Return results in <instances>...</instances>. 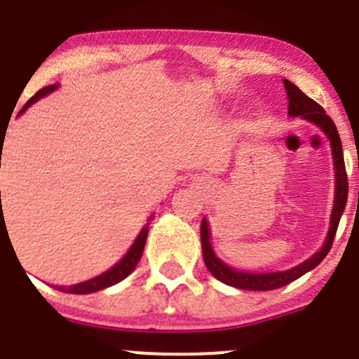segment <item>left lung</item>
Segmentation results:
<instances>
[{
	"label": "left lung",
	"mask_w": 359,
	"mask_h": 359,
	"mask_svg": "<svg viewBox=\"0 0 359 359\" xmlns=\"http://www.w3.org/2000/svg\"><path fill=\"white\" fill-rule=\"evenodd\" d=\"M285 88L288 93V114L300 116V118L313 121L314 125L320 126L327 137L330 139L332 154H334V166H335V198H334V210H332V219H330V229H328V236L325 240V245L321 247L320 252L314 253L311 259L306 262L299 264V266L292 267L288 271H281V273H245V271H238L234 267H229L224 264L219 257L213 252L212 243H210V231L208 222L206 219L201 220V248H203V260L205 266L208 267L210 273L222 283L229 285V287L241 288V290H276V288L285 287V285L292 283L297 278L304 276L307 271L314 269L325 257L330 252L332 245H334V238L339 227L340 217H342L344 208L347 203V173H346V163H344V153H342V142H340L339 132H337L335 123L332 121L330 116L325 112L323 107L313 99L300 92L292 81L283 79Z\"/></svg>",
	"instance_id": "left-lung-1"
}]
</instances>
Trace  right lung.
I'll return each mask as SVG.
<instances>
[{"mask_svg":"<svg viewBox=\"0 0 359 359\" xmlns=\"http://www.w3.org/2000/svg\"><path fill=\"white\" fill-rule=\"evenodd\" d=\"M57 88V85H50V86H45V88L39 90L38 93H36L34 97H31V99L25 102V106L20 109L19 114H22V112L27 109L31 104H34L36 100L41 99V97L48 95L50 92H53V90ZM1 142H5V137H0ZM3 149V147H1ZM149 226H151V219L149 222L146 224V226L142 227V231L139 233V236H137V240L133 241L132 248L126 252V255L123 257L121 260H119L118 264H116L114 267H111L109 271H106L104 274H100V276L93 278V280H88V281H83V283H78V285H72V287H57V285H53V288H57L59 292H66V293H78V295H83V293H93V292H99V290H104V288L107 287H112V285L119 283L121 280H125L126 276H128L130 273H132L133 269L137 267V264H139L140 257H142V252H144V245H146V238H147V233H149Z\"/></svg>","mask_w":359,"mask_h":359,"instance_id":"obj_1","label":"right lung"}]
</instances>
